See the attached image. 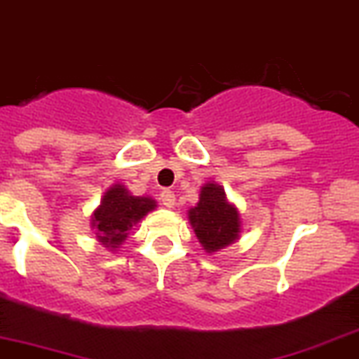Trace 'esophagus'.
<instances>
[{"instance_id":"esophagus-1","label":"esophagus","mask_w":359,"mask_h":359,"mask_svg":"<svg viewBox=\"0 0 359 359\" xmlns=\"http://www.w3.org/2000/svg\"><path fill=\"white\" fill-rule=\"evenodd\" d=\"M159 200H161V203L165 205V207H174V203H176V194H174L172 191H168V189H165L161 194H159Z\"/></svg>"}]
</instances>
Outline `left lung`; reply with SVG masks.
Returning a JSON list of instances; mask_svg holds the SVG:
<instances>
[{
    "label": "left lung",
    "mask_w": 359,
    "mask_h": 359,
    "mask_svg": "<svg viewBox=\"0 0 359 359\" xmlns=\"http://www.w3.org/2000/svg\"><path fill=\"white\" fill-rule=\"evenodd\" d=\"M191 225L207 252H216L238 238L240 216L238 210L225 200V192L214 183L201 189L200 201L189 212Z\"/></svg>",
    "instance_id": "obj_1"
}]
</instances>
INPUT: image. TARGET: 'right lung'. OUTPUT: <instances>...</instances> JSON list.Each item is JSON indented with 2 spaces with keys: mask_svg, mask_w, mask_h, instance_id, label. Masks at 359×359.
<instances>
[{
  "mask_svg": "<svg viewBox=\"0 0 359 359\" xmlns=\"http://www.w3.org/2000/svg\"><path fill=\"white\" fill-rule=\"evenodd\" d=\"M154 207V200L130 196L125 187L114 185L105 192L92 217V225L97 231V240L107 247L116 249L123 243L133 225H136Z\"/></svg>",
  "mask_w": 359,
  "mask_h": 359,
  "instance_id": "add662e5",
  "label": "right lung"
}]
</instances>
